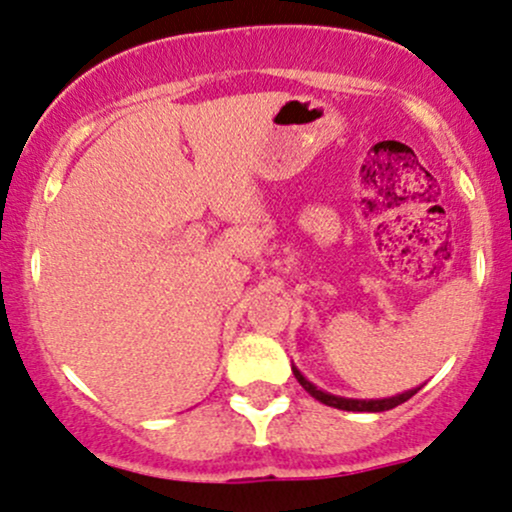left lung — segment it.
<instances>
[{"instance_id": "left-lung-1", "label": "left lung", "mask_w": 512, "mask_h": 512, "mask_svg": "<svg viewBox=\"0 0 512 512\" xmlns=\"http://www.w3.org/2000/svg\"><path fill=\"white\" fill-rule=\"evenodd\" d=\"M292 371H294V378L299 381V386H302L306 393L311 395V398H316L318 402H323V405H328V407H335V410H347V412H386V410H393V407H398V405H402V402H407L414 393H417L419 388H422V386H419V388L405 390V393L393 395V398H383V400H354V398H340V395L326 393V390L314 386V383H311L309 378H306L294 364H292Z\"/></svg>"}]
</instances>
